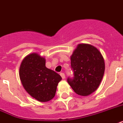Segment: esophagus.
<instances>
[{
  "label": "esophagus",
  "mask_w": 123,
  "mask_h": 123,
  "mask_svg": "<svg viewBox=\"0 0 123 123\" xmlns=\"http://www.w3.org/2000/svg\"><path fill=\"white\" fill-rule=\"evenodd\" d=\"M60 75H61V76L62 78L65 79V74H64V73H61V74H60Z\"/></svg>",
  "instance_id": "1"
}]
</instances>
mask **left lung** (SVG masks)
Here are the masks:
<instances>
[{"label": "left lung", "mask_w": 123, "mask_h": 123, "mask_svg": "<svg viewBox=\"0 0 123 123\" xmlns=\"http://www.w3.org/2000/svg\"><path fill=\"white\" fill-rule=\"evenodd\" d=\"M71 68L74 77L67 79L68 84L77 94L87 96L99 87L105 65L103 55L95 46L80 44L71 56Z\"/></svg>", "instance_id": "8db88e82"}]
</instances>
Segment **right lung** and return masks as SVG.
Wrapping results in <instances>:
<instances>
[{
    "instance_id": "right-lung-1",
    "label": "right lung",
    "mask_w": 123,
    "mask_h": 123,
    "mask_svg": "<svg viewBox=\"0 0 123 123\" xmlns=\"http://www.w3.org/2000/svg\"><path fill=\"white\" fill-rule=\"evenodd\" d=\"M46 60L36 53L27 55L22 61L19 76L24 89L34 99L47 102L54 97L61 77L46 67Z\"/></svg>"
}]
</instances>
